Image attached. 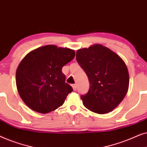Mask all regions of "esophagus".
<instances>
[{"mask_svg":"<svg viewBox=\"0 0 147 147\" xmlns=\"http://www.w3.org/2000/svg\"><path fill=\"white\" fill-rule=\"evenodd\" d=\"M72 88H73L74 91H76V89H77V86H76V84H74V85H72Z\"/></svg>","mask_w":147,"mask_h":147,"instance_id":"34e87169","label":"esophagus"}]
</instances>
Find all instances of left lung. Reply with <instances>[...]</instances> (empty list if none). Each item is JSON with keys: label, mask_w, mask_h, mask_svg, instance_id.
Wrapping results in <instances>:
<instances>
[{"label": "left lung", "mask_w": 147, "mask_h": 147, "mask_svg": "<svg viewBox=\"0 0 147 147\" xmlns=\"http://www.w3.org/2000/svg\"><path fill=\"white\" fill-rule=\"evenodd\" d=\"M76 59L90 82L89 91L81 96L84 106L99 114L112 111L125 97L129 86V74L123 59L101 44L78 49Z\"/></svg>", "instance_id": "8db88e82"}]
</instances>
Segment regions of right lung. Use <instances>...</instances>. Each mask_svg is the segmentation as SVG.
Masks as SVG:
<instances>
[{"mask_svg": "<svg viewBox=\"0 0 147 147\" xmlns=\"http://www.w3.org/2000/svg\"><path fill=\"white\" fill-rule=\"evenodd\" d=\"M74 50L47 45L29 52L16 71L20 97L34 111L46 114L63 105L73 91L62 67L75 57Z\"/></svg>", "mask_w": 147, "mask_h": 147, "instance_id": "right-lung-1", "label": "right lung"}]
</instances>
